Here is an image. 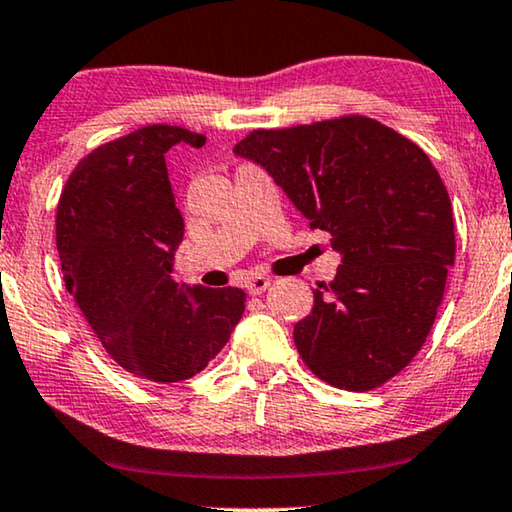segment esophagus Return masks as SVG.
Wrapping results in <instances>:
<instances>
[{
    "mask_svg": "<svg viewBox=\"0 0 512 512\" xmlns=\"http://www.w3.org/2000/svg\"><path fill=\"white\" fill-rule=\"evenodd\" d=\"M271 285V280L266 278V276H259V273H255V276H250V280H248V294H253V296H259V294H264L266 292V287Z\"/></svg>",
    "mask_w": 512,
    "mask_h": 512,
    "instance_id": "esophagus-1",
    "label": "esophagus"
}]
</instances>
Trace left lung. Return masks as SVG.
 <instances>
[{"mask_svg": "<svg viewBox=\"0 0 512 512\" xmlns=\"http://www.w3.org/2000/svg\"><path fill=\"white\" fill-rule=\"evenodd\" d=\"M310 220L342 264L294 342L319 379L370 391L414 361L455 264L448 190L425 151L361 114L253 131L234 147Z\"/></svg>", "mask_w": 512, "mask_h": 512, "instance_id": "obj_1", "label": "left lung"}]
</instances>
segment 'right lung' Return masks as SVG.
<instances>
[{
	"mask_svg": "<svg viewBox=\"0 0 512 512\" xmlns=\"http://www.w3.org/2000/svg\"><path fill=\"white\" fill-rule=\"evenodd\" d=\"M207 137L154 124L91 151L57 207L68 294L114 361L158 384L190 379L227 345L246 310L239 287H186L172 278L183 218L165 154Z\"/></svg>",
	"mask_w": 512,
	"mask_h": 512,
	"instance_id": "add662e5",
	"label": "right lung"
}]
</instances>
